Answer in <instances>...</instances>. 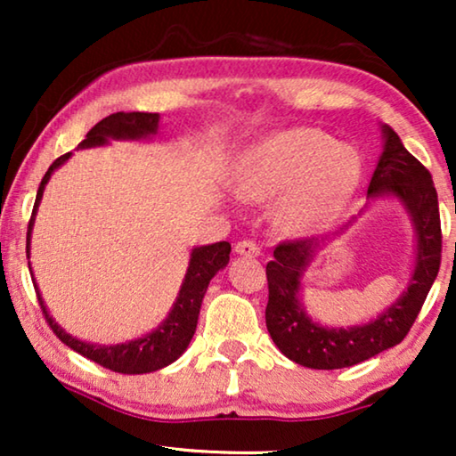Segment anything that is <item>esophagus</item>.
Segmentation results:
<instances>
[{"mask_svg":"<svg viewBox=\"0 0 456 456\" xmlns=\"http://www.w3.org/2000/svg\"><path fill=\"white\" fill-rule=\"evenodd\" d=\"M234 251L239 255H245V257H257V255L261 253V248L257 242H253V240H240V242H236Z\"/></svg>","mask_w":456,"mask_h":456,"instance_id":"1","label":"esophagus"}]
</instances>
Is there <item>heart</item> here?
<instances>
[{"label": "heart", "instance_id": "1", "mask_svg": "<svg viewBox=\"0 0 456 456\" xmlns=\"http://www.w3.org/2000/svg\"><path fill=\"white\" fill-rule=\"evenodd\" d=\"M363 159L348 142L320 128H289L255 145L240 167L245 199H270L286 191L280 216L301 230L332 214L357 191Z\"/></svg>", "mask_w": 456, "mask_h": 456}]
</instances>
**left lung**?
<instances>
[{
    "mask_svg": "<svg viewBox=\"0 0 456 456\" xmlns=\"http://www.w3.org/2000/svg\"><path fill=\"white\" fill-rule=\"evenodd\" d=\"M379 130L384 147L367 186V197L370 203L384 197L396 199L409 214L415 232L413 272L401 297L373 320L354 326H322L305 309L301 301L305 272L326 242L353 226L357 216L323 239L282 242L273 248V259L265 267L270 289L265 307L267 332L282 354L311 370H342L396 346L413 326L438 276L442 232L432 174L404 149L401 136L388 124H382Z\"/></svg>",
    "mask_w": 456,
    "mask_h": 456,
    "instance_id": "obj_1",
    "label": "left lung"
}]
</instances>
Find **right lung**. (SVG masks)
<instances>
[{
  "label": "right lung",
  "instance_id": "right-lung-1",
  "mask_svg": "<svg viewBox=\"0 0 456 456\" xmlns=\"http://www.w3.org/2000/svg\"><path fill=\"white\" fill-rule=\"evenodd\" d=\"M159 128V114H145V111H116L108 118H103L102 122H97L89 133H86L85 141L80 142L78 149H91V147H103L110 145L111 141H147L151 136L158 134ZM72 153L61 155L49 166V170L43 176L39 191H37L33 216L28 222V232H27V257H30V234H33L37 209L43 199V191L45 184L52 178V174L58 170L60 166H64L70 159ZM230 261V242H214V245H203L195 247L191 251L189 267H186L184 280L180 284L178 297L174 301L170 314L158 328L151 332L141 336V338L120 342V345H93V342H85L77 338V336L68 334L58 322L49 315L47 305L43 301L39 286L33 280L37 297H39V305L45 314V320L55 336L64 342L66 346H70L72 351H77L83 357L95 361L105 370L118 371V373H149L158 371L161 367L170 365L176 361L180 354L186 351L189 342L192 340L199 322V311H201V303L211 278L217 272L224 270ZM30 265V264H28ZM33 276V270H30Z\"/></svg>",
  "mask_w": 456,
  "mask_h": 456
}]
</instances>
